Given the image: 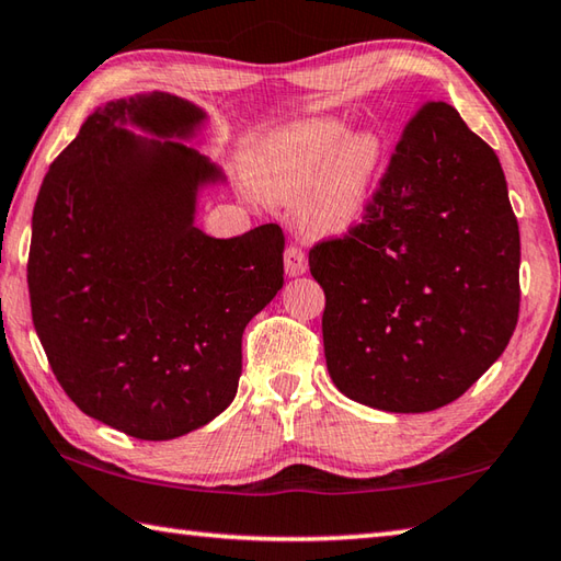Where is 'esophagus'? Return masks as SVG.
<instances>
[{
    "instance_id": "esophagus-1",
    "label": "esophagus",
    "mask_w": 561,
    "mask_h": 561,
    "mask_svg": "<svg viewBox=\"0 0 561 561\" xmlns=\"http://www.w3.org/2000/svg\"><path fill=\"white\" fill-rule=\"evenodd\" d=\"M283 259H285V273H288V276H302V273L308 271V256H305L302 247L290 244L285 249Z\"/></svg>"
}]
</instances>
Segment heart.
Instances as JSON below:
<instances>
[{
    "label": "heart",
    "mask_w": 561,
    "mask_h": 561,
    "mask_svg": "<svg viewBox=\"0 0 561 561\" xmlns=\"http://www.w3.org/2000/svg\"><path fill=\"white\" fill-rule=\"evenodd\" d=\"M336 119H312L271 144L259 183L273 203L300 201V225L312 234H340L362 219L371 199L380 144L374 134L346 138Z\"/></svg>",
    "instance_id": "b5f03b06"
}]
</instances>
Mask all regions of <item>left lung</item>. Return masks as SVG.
Segmentation results:
<instances>
[{
	"mask_svg": "<svg viewBox=\"0 0 561 561\" xmlns=\"http://www.w3.org/2000/svg\"><path fill=\"white\" fill-rule=\"evenodd\" d=\"M334 386L386 412L451 403L520 312V231L499 156L447 102L410 116L364 219L310 249Z\"/></svg>",
	"mask_w": 561,
	"mask_h": 561,
	"instance_id": "8db88e82",
	"label": "left lung"
}]
</instances>
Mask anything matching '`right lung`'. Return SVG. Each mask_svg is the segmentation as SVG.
<instances>
[{"label": "right lung", "instance_id": "1", "mask_svg": "<svg viewBox=\"0 0 561 561\" xmlns=\"http://www.w3.org/2000/svg\"><path fill=\"white\" fill-rule=\"evenodd\" d=\"M203 110L151 92L94 110L50 163L28 249L31 317L48 364L84 415L136 439H175L237 396L241 334L283 288L285 237L195 227L219 168L178 141Z\"/></svg>", "mask_w": 561, "mask_h": 561}]
</instances>
